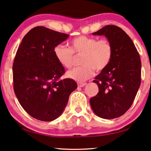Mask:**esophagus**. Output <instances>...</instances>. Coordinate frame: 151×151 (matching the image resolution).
Segmentation results:
<instances>
[{"label":"esophagus","instance_id":"obj_1","mask_svg":"<svg viewBox=\"0 0 151 151\" xmlns=\"http://www.w3.org/2000/svg\"><path fill=\"white\" fill-rule=\"evenodd\" d=\"M86 84V83H82V82H80V83H78V86L79 87H83V86H84Z\"/></svg>","mask_w":151,"mask_h":151}]
</instances>
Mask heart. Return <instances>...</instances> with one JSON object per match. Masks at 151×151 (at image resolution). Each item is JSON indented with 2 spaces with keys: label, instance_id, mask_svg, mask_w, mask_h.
<instances>
[{
  "label": "heart",
  "instance_id": "b5f03b06",
  "mask_svg": "<svg viewBox=\"0 0 151 151\" xmlns=\"http://www.w3.org/2000/svg\"><path fill=\"white\" fill-rule=\"evenodd\" d=\"M113 46L107 39L80 36L71 41V47L59 44L54 48V56L65 68L73 67L76 55H83L82 65L67 72V76L78 82H84L93 76L95 69L101 71L110 65L113 57Z\"/></svg>",
  "mask_w": 151,
  "mask_h": 151
}]
</instances>
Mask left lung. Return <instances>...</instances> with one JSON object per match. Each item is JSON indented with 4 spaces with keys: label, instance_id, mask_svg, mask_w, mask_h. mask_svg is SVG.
Wrapping results in <instances>:
<instances>
[{
    "label": "left lung",
    "instance_id": "8db88e82",
    "mask_svg": "<svg viewBox=\"0 0 151 151\" xmlns=\"http://www.w3.org/2000/svg\"><path fill=\"white\" fill-rule=\"evenodd\" d=\"M93 35H105L113 46L110 65L93 80L99 92L91 98L98 116L112 119L123 115L134 102L141 83V60L134 42L121 28L107 25Z\"/></svg>",
    "mask_w": 151,
    "mask_h": 151
}]
</instances>
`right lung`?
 <instances>
[{"label": "right lung", "mask_w": 151, "mask_h": 151, "mask_svg": "<svg viewBox=\"0 0 151 151\" xmlns=\"http://www.w3.org/2000/svg\"><path fill=\"white\" fill-rule=\"evenodd\" d=\"M69 35L36 27L24 37L13 64L15 94L28 114L42 121L60 116L78 85L60 78L65 69L54 56V48Z\"/></svg>", "instance_id": "right-lung-1"}]
</instances>
